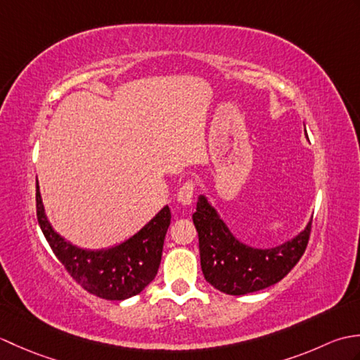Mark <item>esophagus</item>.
Wrapping results in <instances>:
<instances>
[{
	"mask_svg": "<svg viewBox=\"0 0 360 360\" xmlns=\"http://www.w3.org/2000/svg\"><path fill=\"white\" fill-rule=\"evenodd\" d=\"M193 195H195V182L188 181L179 188L178 202H181L182 205H190L193 202Z\"/></svg>",
	"mask_w": 360,
	"mask_h": 360,
	"instance_id": "obj_1",
	"label": "esophagus"
}]
</instances>
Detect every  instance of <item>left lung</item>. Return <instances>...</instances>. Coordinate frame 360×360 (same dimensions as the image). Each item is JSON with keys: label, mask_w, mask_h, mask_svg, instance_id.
<instances>
[{"label": "left lung", "mask_w": 360, "mask_h": 360, "mask_svg": "<svg viewBox=\"0 0 360 360\" xmlns=\"http://www.w3.org/2000/svg\"><path fill=\"white\" fill-rule=\"evenodd\" d=\"M311 223L294 238L274 248H254L232 233L205 195L198 196L193 224L200 236L204 278L229 295L257 292L278 283L303 255Z\"/></svg>", "instance_id": "obj_1"}]
</instances>
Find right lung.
Wrapping results in <instances>:
<instances>
[{
    "label": "right lung",
    "instance_id": "right-lung-1",
    "mask_svg": "<svg viewBox=\"0 0 360 360\" xmlns=\"http://www.w3.org/2000/svg\"><path fill=\"white\" fill-rule=\"evenodd\" d=\"M37 218L46 241L71 277L105 300H125L155 280L172 213L164 205L141 231L108 249H82L60 235L46 217L37 181Z\"/></svg>",
    "mask_w": 360,
    "mask_h": 360
}]
</instances>
